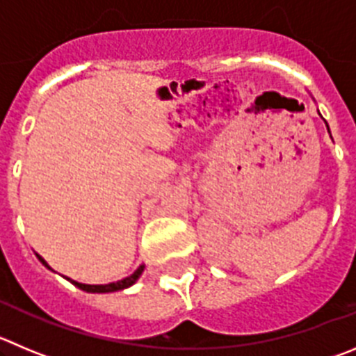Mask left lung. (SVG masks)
Returning a JSON list of instances; mask_svg holds the SVG:
<instances>
[{"mask_svg": "<svg viewBox=\"0 0 356 356\" xmlns=\"http://www.w3.org/2000/svg\"><path fill=\"white\" fill-rule=\"evenodd\" d=\"M318 114H320V112H318ZM321 115V114H320ZM325 124H327V121H325ZM327 129H328V124H327ZM328 133H330V129H328Z\"/></svg>", "mask_w": 356, "mask_h": 356, "instance_id": "left-lung-1", "label": "left lung"}]
</instances>
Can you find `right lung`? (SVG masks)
Masks as SVG:
<instances>
[{"label": "right lung", "mask_w": 356, "mask_h": 356, "mask_svg": "<svg viewBox=\"0 0 356 356\" xmlns=\"http://www.w3.org/2000/svg\"><path fill=\"white\" fill-rule=\"evenodd\" d=\"M36 258H38L40 261H42L45 267L49 268V270H52L51 267H49V264L45 260H43L40 254H36ZM145 265H140V267L137 268V270L133 272L131 275H128V277L121 279V281H118V283H108V284H84V283H77V281H73V279L66 277L70 281V283H73L77 288H81L82 291H88V293H112V291H119V290H126V288L133 286V284L137 283L138 277L142 275V272H144Z\"/></svg>", "instance_id": "1"}]
</instances>
